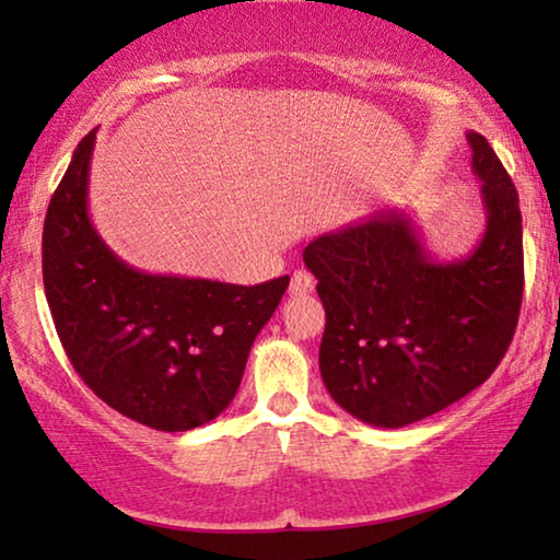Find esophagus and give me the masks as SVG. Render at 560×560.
Listing matches in <instances>:
<instances>
[{
    "label": "esophagus",
    "mask_w": 560,
    "mask_h": 560,
    "mask_svg": "<svg viewBox=\"0 0 560 560\" xmlns=\"http://www.w3.org/2000/svg\"><path fill=\"white\" fill-rule=\"evenodd\" d=\"M316 288V280L308 270H295L293 280H290V295H308Z\"/></svg>",
    "instance_id": "1"
}]
</instances>
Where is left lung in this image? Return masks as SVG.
I'll list each match as a JSON object with an SVG mask.
<instances>
[{"label":"left lung","instance_id":"left-lung-1","mask_svg":"<svg viewBox=\"0 0 560 560\" xmlns=\"http://www.w3.org/2000/svg\"><path fill=\"white\" fill-rule=\"evenodd\" d=\"M487 226L466 257L439 259L402 209H380L303 249L326 308L318 366L328 395L377 428H402L462 400L502 362L523 303L515 183L466 132Z\"/></svg>","mask_w":560,"mask_h":560}]
</instances>
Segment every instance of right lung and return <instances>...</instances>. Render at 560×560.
<instances>
[{"mask_svg": "<svg viewBox=\"0 0 560 560\" xmlns=\"http://www.w3.org/2000/svg\"><path fill=\"white\" fill-rule=\"evenodd\" d=\"M94 142L91 129L45 213L52 324L73 370L109 408L155 431H190L234 400L252 343L290 278L247 288L129 267L89 219Z\"/></svg>", "mask_w": 560, "mask_h": 560, "instance_id": "obj_1", "label": "right lung"}]
</instances>
